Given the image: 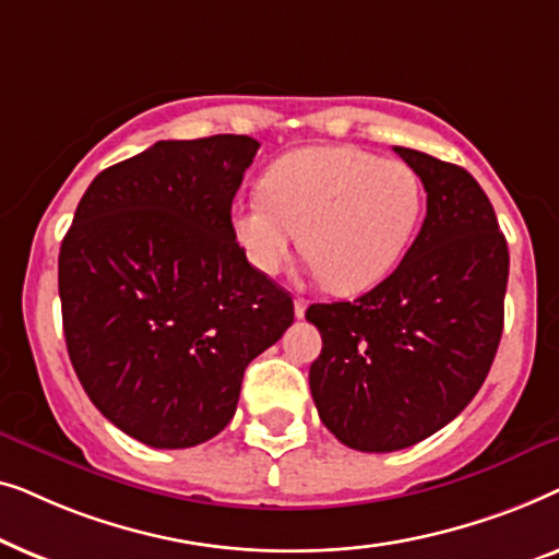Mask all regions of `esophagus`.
I'll return each instance as SVG.
<instances>
[{"mask_svg":"<svg viewBox=\"0 0 559 559\" xmlns=\"http://www.w3.org/2000/svg\"><path fill=\"white\" fill-rule=\"evenodd\" d=\"M305 310H308V300L305 297H295V316L305 318Z\"/></svg>","mask_w":559,"mask_h":559,"instance_id":"34e87169","label":"esophagus"}]
</instances>
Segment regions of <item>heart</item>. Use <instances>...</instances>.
I'll return each mask as SVG.
<instances>
[{
  "label": "heart",
  "mask_w": 559,
  "mask_h": 559,
  "mask_svg": "<svg viewBox=\"0 0 559 559\" xmlns=\"http://www.w3.org/2000/svg\"><path fill=\"white\" fill-rule=\"evenodd\" d=\"M262 193L231 209L234 236L249 264L277 274L300 239L320 282L338 295L386 280L425 211L423 180L407 163L358 147L289 152L266 170Z\"/></svg>",
  "instance_id": "obj_1"
}]
</instances>
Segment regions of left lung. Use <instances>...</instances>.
Returning a JSON list of instances; mask_svg holds the SVG:
<instances>
[{"label": "left lung", "instance_id": "left-lung-1", "mask_svg": "<svg viewBox=\"0 0 559 559\" xmlns=\"http://www.w3.org/2000/svg\"><path fill=\"white\" fill-rule=\"evenodd\" d=\"M394 152L427 193L417 239L371 293L305 312L323 335L310 366L318 415L361 453L409 448L461 415L503 331L509 247L484 188L463 167Z\"/></svg>", "mask_w": 559, "mask_h": 559}]
</instances>
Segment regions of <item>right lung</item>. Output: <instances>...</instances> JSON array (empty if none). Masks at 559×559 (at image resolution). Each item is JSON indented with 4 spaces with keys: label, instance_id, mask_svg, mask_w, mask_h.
I'll use <instances>...</instances> for the list:
<instances>
[{
    "label": "right lung",
    "instance_id": "1",
    "mask_svg": "<svg viewBox=\"0 0 559 559\" xmlns=\"http://www.w3.org/2000/svg\"><path fill=\"white\" fill-rule=\"evenodd\" d=\"M257 150L243 134L152 144L96 175L60 243L73 369L96 409L150 448L224 430L247 366L295 320L293 297L234 236Z\"/></svg>",
    "mask_w": 559,
    "mask_h": 559
}]
</instances>
